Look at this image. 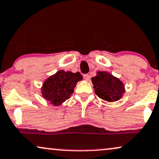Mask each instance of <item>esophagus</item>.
Segmentation results:
<instances>
[{"instance_id":"obj_1","label":"esophagus","mask_w":159,"mask_h":159,"mask_svg":"<svg viewBox=\"0 0 159 159\" xmlns=\"http://www.w3.org/2000/svg\"><path fill=\"white\" fill-rule=\"evenodd\" d=\"M84 80H86V81H89V80H90V75H89L88 74L84 75Z\"/></svg>"}]
</instances>
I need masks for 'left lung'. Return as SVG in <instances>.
<instances>
[{
  "mask_svg": "<svg viewBox=\"0 0 159 159\" xmlns=\"http://www.w3.org/2000/svg\"><path fill=\"white\" fill-rule=\"evenodd\" d=\"M91 80L95 93L107 102L119 100L125 92L123 82L107 71H97V75Z\"/></svg>",
  "mask_w": 159,
  "mask_h": 159,
  "instance_id": "obj_1",
  "label": "left lung"
}]
</instances>
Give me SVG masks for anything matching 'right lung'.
Here are the masks:
<instances>
[{
    "label": "right lung",
    "instance_id": "right-lung-1",
    "mask_svg": "<svg viewBox=\"0 0 159 159\" xmlns=\"http://www.w3.org/2000/svg\"><path fill=\"white\" fill-rule=\"evenodd\" d=\"M82 79L79 72L58 71L45 80L41 87V94L50 103L59 106L70 98L77 83Z\"/></svg>",
    "mask_w": 159,
    "mask_h": 159
}]
</instances>
